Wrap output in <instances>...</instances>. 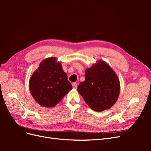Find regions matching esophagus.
Here are the masks:
<instances>
[{"instance_id": "obj_1", "label": "esophagus", "mask_w": 151, "mask_h": 151, "mask_svg": "<svg viewBox=\"0 0 151 151\" xmlns=\"http://www.w3.org/2000/svg\"><path fill=\"white\" fill-rule=\"evenodd\" d=\"M72 87H73V88H74V89H76V88H77V84L76 83H72Z\"/></svg>"}]
</instances>
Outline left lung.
Returning a JSON list of instances; mask_svg holds the SVG:
<instances>
[{"mask_svg":"<svg viewBox=\"0 0 151 151\" xmlns=\"http://www.w3.org/2000/svg\"><path fill=\"white\" fill-rule=\"evenodd\" d=\"M120 90V81L115 72L103 60L87 68L85 81L77 88L86 104L96 111H103L113 106Z\"/></svg>","mask_w":151,"mask_h":151,"instance_id":"1","label":"left lung"}]
</instances>
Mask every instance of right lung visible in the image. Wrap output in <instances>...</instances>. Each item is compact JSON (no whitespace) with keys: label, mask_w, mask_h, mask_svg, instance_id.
Wrapping results in <instances>:
<instances>
[{"label":"right lung","mask_w":151,"mask_h":151,"mask_svg":"<svg viewBox=\"0 0 151 151\" xmlns=\"http://www.w3.org/2000/svg\"><path fill=\"white\" fill-rule=\"evenodd\" d=\"M32 96L43 107H53L72 89L67 75L55 57L48 58L40 63L29 82Z\"/></svg>","instance_id":"right-lung-1"}]
</instances>
